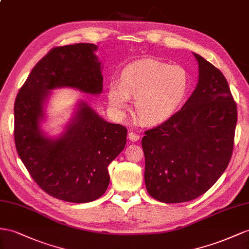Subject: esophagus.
I'll return each mask as SVG.
<instances>
[{
	"instance_id": "34e87169",
	"label": "esophagus",
	"mask_w": 249,
	"mask_h": 249,
	"mask_svg": "<svg viewBox=\"0 0 249 249\" xmlns=\"http://www.w3.org/2000/svg\"><path fill=\"white\" fill-rule=\"evenodd\" d=\"M128 139L130 140L131 142H137V141H139V140H140V136L138 135V133L131 131V132L128 133Z\"/></svg>"
}]
</instances>
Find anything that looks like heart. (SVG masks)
Listing matches in <instances>:
<instances>
[{
    "label": "heart",
    "mask_w": 249,
    "mask_h": 249,
    "mask_svg": "<svg viewBox=\"0 0 249 249\" xmlns=\"http://www.w3.org/2000/svg\"><path fill=\"white\" fill-rule=\"evenodd\" d=\"M190 90V76L182 66L155 60L127 65L120 82H111L107 99L111 109L122 114L135 100L138 119L146 125H160L180 111Z\"/></svg>",
    "instance_id": "1"
}]
</instances>
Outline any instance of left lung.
<instances>
[{
    "label": "left lung",
    "instance_id": "1",
    "mask_svg": "<svg viewBox=\"0 0 249 249\" xmlns=\"http://www.w3.org/2000/svg\"><path fill=\"white\" fill-rule=\"evenodd\" d=\"M199 80L181 110L145 131L144 180L154 199L182 203L205 194L231 161L237 105L225 76L201 55Z\"/></svg>",
    "mask_w": 249,
    "mask_h": 249
}]
</instances>
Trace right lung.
<instances>
[{"label":"right lung","mask_w":249,"mask_h":249,"mask_svg":"<svg viewBox=\"0 0 249 249\" xmlns=\"http://www.w3.org/2000/svg\"><path fill=\"white\" fill-rule=\"evenodd\" d=\"M89 43L55 47L36 63L15 103V142L33 179L45 193L71 203L104 195L108 165L122 151L127 129L107 122L84 101H78L60 135L43 130L52 90L73 88L89 94L103 90L102 63Z\"/></svg>","instance_id":"add662e5"}]
</instances>
